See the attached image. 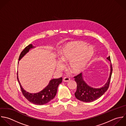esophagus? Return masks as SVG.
Instances as JSON below:
<instances>
[{
    "label": "esophagus",
    "instance_id": "34e87169",
    "mask_svg": "<svg viewBox=\"0 0 126 126\" xmlns=\"http://www.w3.org/2000/svg\"><path fill=\"white\" fill-rule=\"evenodd\" d=\"M70 78L68 77H64L63 79V80L64 81H65V82H67L69 80H70Z\"/></svg>",
    "mask_w": 126,
    "mask_h": 126
}]
</instances>
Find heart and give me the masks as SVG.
I'll use <instances>...</instances> for the list:
<instances>
[{
    "mask_svg": "<svg viewBox=\"0 0 126 126\" xmlns=\"http://www.w3.org/2000/svg\"><path fill=\"white\" fill-rule=\"evenodd\" d=\"M94 53L91 47H86L82 42H73L67 44L60 53V59L57 61V69L61 70L65 67L64 63L69 62V67L74 73L83 70L87 63L92 58Z\"/></svg>",
    "mask_w": 126,
    "mask_h": 126,
    "instance_id": "1",
    "label": "heart"
}]
</instances>
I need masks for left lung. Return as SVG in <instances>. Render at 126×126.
Wrapping results in <instances>:
<instances>
[{
	"label": "left lung",
	"mask_w": 126,
	"mask_h": 126,
	"mask_svg": "<svg viewBox=\"0 0 126 126\" xmlns=\"http://www.w3.org/2000/svg\"><path fill=\"white\" fill-rule=\"evenodd\" d=\"M107 59L111 62L110 56L107 57ZM112 73V67L111 63L110 77L105 85L100 88H94L88 85L83 79L82 73L74 77L77 84V91L75 93L76 98L82 102H91L101 97L109 87Z\"/></svg>",
	"instance_id": "8db88e82"
}]
</instances>
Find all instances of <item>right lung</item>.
I'll list each match as a JSON object with an SVG mask.
<instances>
[{"label": "right lung", "instance_id": "obj_1", "mask_svg": "<svg viewBox=\"0 0 126 126\" xmlns=\"http://www.w3.org/2000/svg\"><path fill=\"white\" fill-rule=\"evenodd\" d=\"M33 47H33L32 44H30L26 47L20 53L18 58V60H19L27 52H28L30 49ZM17 79L23 95L30 102L37 105H45L52 100L56 94L59 84L62 81V78L57 79H52L49 81L48 85L42 91L37 93L31 94L26 92V91L22 88L17 76Z\"/></svg>", "mask_w": 126, "mask_h": 126}]
</instances>
